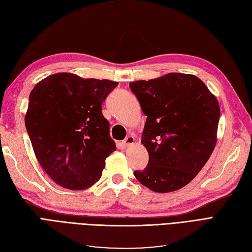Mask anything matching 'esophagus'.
Returning a JSON list of instances; mask_svg holds the SVG:
<instances>
[{"label": "esophagus", "instance_id": "obj_1", "mask_svg": "<svg viewBox=\"0 0 252 252\" xmlns=\"http://www.w3.org/2000/svg\"><path fill=\"white\" fill-rule=\"evenodd\" d=\"M134 142H135L134 136H133V135H128L127 138L124 140L123 145H124L125 147H129V146H131V145H133Z\"/></svg>", "mask_w": 252, "mask_h": 252}]
</instances>
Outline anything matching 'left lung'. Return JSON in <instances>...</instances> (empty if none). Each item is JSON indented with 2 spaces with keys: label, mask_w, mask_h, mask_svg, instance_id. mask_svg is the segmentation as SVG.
I'll return each mask as SVG.
<instances>
[{
  "label": "left lung",
  "mask_w": 252,
  "mask_h": 252,
  "mask_svg": "<svg viewBox=\"0 0 252 252\" xmlns=\"http://www.w3.org/2000/svg\"><path fill=\"white\" fill-rule=\"evenodd\" d=\"M147 116L142 144L146 169L134 171L142 185L156 192L186 186L207 163L217 144L220 105L193 74L171 72L129 84Z\"/></svg>",
  "instance_id": "8db88e82"
}]
</instances>
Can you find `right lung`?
Listing matches in <instances>:
<instances>
[{"instance_id":"right-lung-1","label":"right lung","mask_w":252,"mask_h":252,"mask_svg":"<svg viewBox=\"0 0 252 252\" xmlns=\"http://www.w3.org/2000/svg\"><path fill=\"white\" fill-rule=\"evenodd\" d=\"M116 86L59 72L30 93L25 126L37 161L58 185L84 190L101 179L106 158L117 149L102 102Z\"/></svg>"}]
</instances>
